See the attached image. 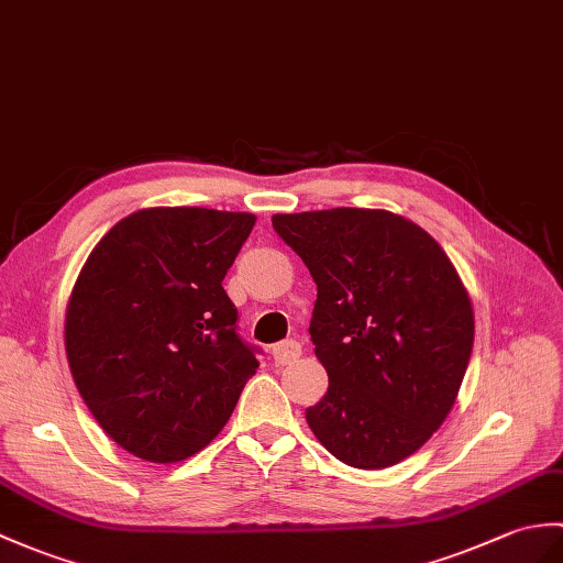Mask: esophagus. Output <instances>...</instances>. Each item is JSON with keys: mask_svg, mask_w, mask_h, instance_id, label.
<instances>
[{"mask_svg": "<svg viewBox=\"0 0 563 563\" xmlns=\"http://www.w3.org/2000/svg\"><path fill=\"white\" fill-rule=\"evenodd\" d=\"M271 355L276 360V364H292L295 360H299V355H302V345L297 341H283L278 345H273Z\"/></svg>", "mask_w": 563, "mask_h": 563, "instance_id": "obj_1", "label": "esophagus"}]
</instances>
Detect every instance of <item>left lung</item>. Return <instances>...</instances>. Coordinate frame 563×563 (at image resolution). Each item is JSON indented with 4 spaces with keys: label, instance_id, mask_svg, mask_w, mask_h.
<instances>
[{
    "label": "left lung",
    "instance_id": "8db88e82",
    "mask_svg": "<svg viewBox=\"0 0 563 563\" xmlns=\"http://www.w3.org/2000/svg\"><path fill=\"white\" fill-rule=\"evenodd\" d=\"M273 230L317 283L309 335L329 390L307 408L311 431L345 465L400 463L446 420L473 352L459 273L434 238L388 211L273 216Z\"/></svg>",
    "mask_w": 563,
    "mask_h": 563
}]
</instances>
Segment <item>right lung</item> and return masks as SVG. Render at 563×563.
Listing matches in <instances>:
<instances>
[{
    "mask_svg": "<svg viewBox=\"0 0 563 563\" xmlns=\"http://www.w3.org/2000/svg\"><path fill=\"white\" fill-rule=\"evenodd\" d=\"M254 222L213 208L132 213L74 285L64 343L76 388L104 434L143 461L206 449L258 369L222 290Z\"/></svg>",
    "mask_w": 563,
    "mask_h": 563,
    "instance_id": "obj_1",
    "label": "right lung"
}]
</instances>
